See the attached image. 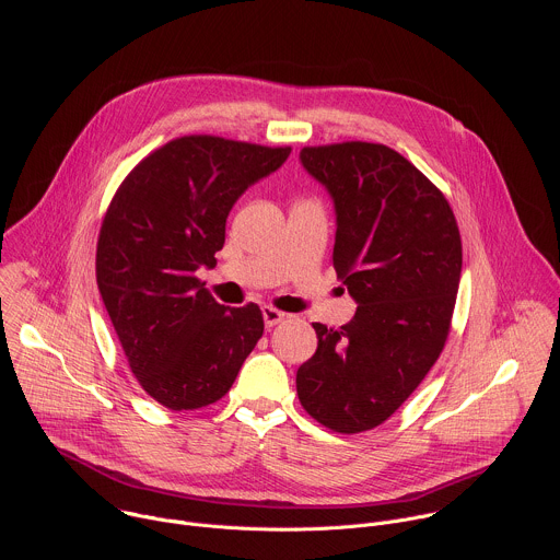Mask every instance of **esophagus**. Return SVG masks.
Segmentation results:
<instances>
[{"mask_svg": "<svg viewBox=\"0 0 560 560\" xmlns=\"http://www.w3.org/2000/svg\"><path fill=\"white\" fill-rule=\"evenodd\" d=\"M261 312H264V324H266V328H275L277 324H281L283 318H285V312H281V310L272 307V305H264Z\"/></svg>", "mask_w": 560, "mask_h": 560, "instance_id": "34e87169", "label": "esophagus"}]
</instances>
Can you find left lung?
<instances>
[{
    "mask_svg": "<svg viewBox=\"0 0 560 560\" xmlns=\"http://www.w3.org/2000/svg\"><path fill=\"white\" fill-rule=\"evenodd\" d=\"M299 159L335 201L332 264L359 307L339 330L312 324L318 343L296 394L312 419L357 434L401 408L443 352L460 234L443 192L383 143L307 145Z\"/></svg>",
    "mask_w": 560,
    "mask_h": 560,
    "instance_id": "obj_1",
    "label": "left lung"
}]
</instances>
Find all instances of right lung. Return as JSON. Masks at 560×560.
Segmentation results:
<instances>
[{"label": "right lung", "instance_id": "1", "mask_svg": "<svg viewBox=\"0 0 560 560\" xmlns=\"http://www.w3.org/2000/svg\"><path fill=\"white\" fill-rule=\"evenodd\" d=\"M290 150L179 137L141 159L106 210L100 294L132 374L168 410L219 401L264 335L257 303H217L197 270L217 264L234 201Z\"/></svg>", "mask_w": 560, "mask_h": 560}]
</instances>
